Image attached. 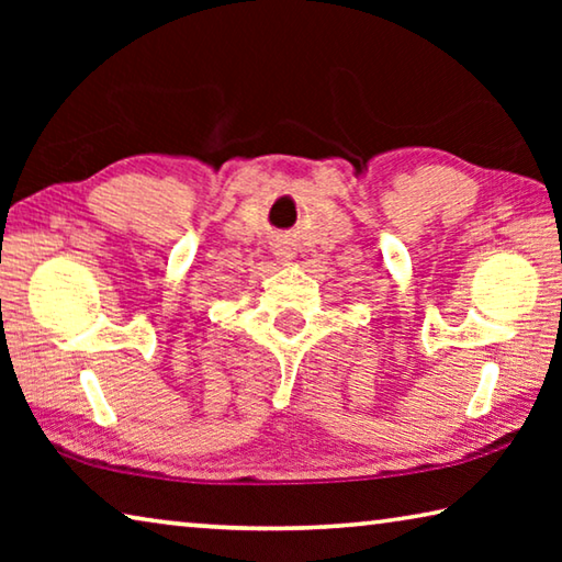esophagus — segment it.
Segmentation results:
<instances>
[{"mask_svg":"<svg viewBox=\"0 0 562 562\" xmlns=\"http://www.w3.org/2000/svg\"><path fill=\"white\" fill-rule=\"evenodd\" d=\"M278 255L282 260H288V258H292V252H290V247H282V245H278Z\"/></svg>","mask_w":562,"mask_h":562,"instance_id":"1","label":"esophagus"}]
</instances>
